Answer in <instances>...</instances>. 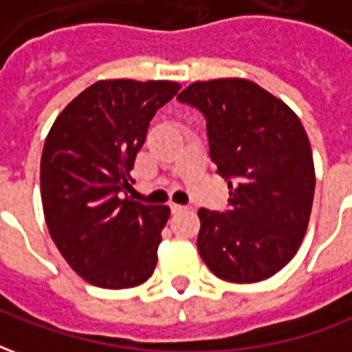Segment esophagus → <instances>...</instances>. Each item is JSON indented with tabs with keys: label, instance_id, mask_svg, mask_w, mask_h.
Returning a JSON list of instances; mask_svg holds the SVG:
<instances>
[{
	"label": "esophagus",
	"instance_id": "esophagus-1",
	"mask_svg": "<svg viewBox=\"0 0 352 352\" xmlns=\"http://www.w3.org/2000/svg\"><path fill=\"white\" fill-rule=\"evenodd\" d=\"M169 209H171L173 213H179V211H184L186 206H181V204H169Z\"/></svg>",
	"mask_w": 352,
	"mask_h": 352
}]
</instances>
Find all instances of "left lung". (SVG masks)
I'll return each mask as SVG.
<instances>
[{
  "label": "left lung",
  "instance_id": "left-lung-1",
  "mask_svg": "<svg viewBox=\"0 0 352 352\" xmlns=\"http://www.w3.org/2000/svg\"><path fill=\"white\" fill-rule=\"evenodd\" d=\"M177 100L206 118L209 156L230 188L224 211H198L199 256L230 283L272 277L302 245L313 206L315 168L300 118L245 79L194 82Z\"/></svg>",
  "mask_w": 352,
  "mask_h": 352
}]
</instances>
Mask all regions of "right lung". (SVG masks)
Returning a JSON list of instances; mask_svg holds the SVG:
<instances>
[{
    "label": "right lung",
    "mask_w": 352,
    "mask_h": 352,
    "mask_svg": "<svg viewBox=\"0 0 352 352\" xmlns=\"http://www.w3.org/2000/svg\"><path fill=\"white\" fill-rule=\"evenodd\" d=\"M179 88L169 80L94 82L47 135L45 221L58 251L90 285L118 290L153 275L169 207L133 201L126 190L148 124Z\"/></svg>",
    "instance_id": "right-lung-1"
}]
</instances>
